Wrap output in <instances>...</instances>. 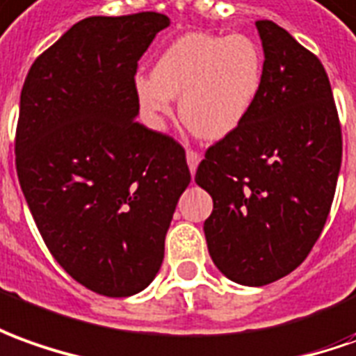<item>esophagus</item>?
<instances>
[{"mask_svg": "<svg viewBox=\"0 0 356 356\" xmlns=\"http://www.w3.org/2000/svg\"><path fill=\"white\" fill-rule=\"evenodd\" d=\"M186 159H188L190 172L195 174V170H197V164H200V161H202V154L197 153V151H193V149H188V151H186Z\"/></svg>", "mask_w": 356, "mask_h": 356, "instance_id": "1", "label": "esophagus"}]
</instances>
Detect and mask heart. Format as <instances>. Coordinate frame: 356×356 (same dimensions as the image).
Instances as JSON below:
<instances>
[{"label":"heart","instance_id":"b5f03b06","mask_svg":"<svg viewBox=\"0 0 356 356\" xmlns=\"http://www.w3.org/2000/svg\"><path fill=\"white\" fill-rule=\"evenodd\" d=\"M264 85V54L244 34L188 33L156 58L153 77L139 75L136 95L153 124L172 112L193 136L222 139L250 116Z\"/></svg>","mask_w":356,"mask_h":356}]
</instances>
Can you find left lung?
Returning <instances> with one entry per match:
<instances>
[{"label": "left lung", "mask_w": 356, "mask_h": 356, "mask_svg": "<svg viewBox=\"0 0 356 356\" xmlns=\"http://www.w3.org/2000/svg\"><path fill=\"white\" fill-rule=\"evenodd\" d=\"M264 85L244 124L205 153L195 182L213 197L203 225L213 264L261 286L310 254L332 209L341 126L320 60L273 21H257Z\"/></svg>", "instance_id": "8db88e82"}]
</instances>
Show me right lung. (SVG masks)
Masks as SVG:
<instances>
[{
	"mask_svg": "<svg viewBox=\"0 0 356 356\" xmlns=\"http://www.w3.org/2000/svg\"><path fill=\"white\" fill-rule=\"evenodd\" d=\"M168 24L154 11L83 19L36 58L21 90L24 200L56 261L104 296L153 281L192 180L184 147L136 120L137 61Z\"/></svg>",
	"mask_w": 356,
	"mask_h": 356,
	"instance_id": "right-lung-1",
	"label": "right lung"
}]
</instances>
